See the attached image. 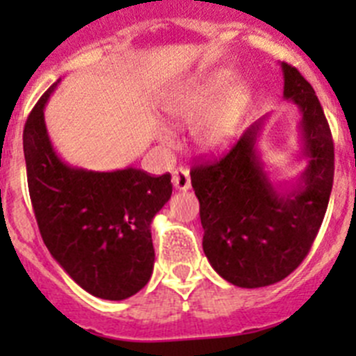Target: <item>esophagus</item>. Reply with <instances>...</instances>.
Returning <instances> with one entry per match:
<instances>
[{
	"label": "esophagus",
	"mask_w": 356,
	"mask_h": 356,
	"mask_svg": "<svg viewBox=\"0 0 356 356\" xmlns=\"http://www.w3.org/2000/svg\"><path fill=\"white\" fill-rule=\"evenodd\" d=\"M172 184L177 191H188L191 188V177H189V170L184 167L175 168L172 174Z\"/></svg>",
	"instance_id": "1"
}]
</instances>
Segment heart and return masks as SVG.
<instances>
[{"label": "heart", "instance_id": "1", "mask_svg": "<svg viewBox=\"0 0 356 356\" xmlns=\"http://www.w3.org/2000/svg\"><path fill=\"white\" fill-rule=\"evenodd\" d=\"M250 105V86L236 82L232 68L220 67L177 86L165 98L161 110L174 124L191 125L196 148L215 155L236 141ZM156 138L163 145H172L170 131L161 125L156 129Z\"/></svg>", "mask_w": 356, "mask_h": 356}]
</instances>
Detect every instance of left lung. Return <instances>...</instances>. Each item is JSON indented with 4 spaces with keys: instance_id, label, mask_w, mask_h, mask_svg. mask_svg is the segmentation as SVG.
I'll use <instances>...</instances> for the list:
<instances>
[{
    "instance_id": "left-lung-1",
    "label": "left lung",
    "mask_w": 356,
    "mask_h": 356,
    "mask_svg": "<svg viewBox=\"0 0 356 356\" xmlns=\"http://www.w3.org/2000/svg\"><path fill=\"white\" fill-rule=\"evenodd\" d=\"M284 99L301 120L296 181H272L261 152L268 115L246 129L225 156L191 170L200 200L203 251L220 277L239 288H265L288 277L305 260L324 220L334 179L331 129L310 82L282 62Z\"/></svg>"
}]
</instances>
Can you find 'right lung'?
Instances as JSON below:
<instances>
[{"label": "right lung", "mask_w": 356, "mask_h": 356, "mask_svg": "<svg viewBox=\"0 0 356 356\" xmlns=\"http://www.w3.org/2000/svg\"><path fill=\"white\" fill-rule=\"evenodd\" d=\"M41 96L24 127L27 182L42 241L89 294L120 301L148 284L155 265L152 222L172 196L170 174L136 167L111 172L74 167L49 139Z\"/></svg>", "instance_id": "1"}]
</instances>
